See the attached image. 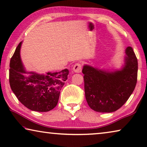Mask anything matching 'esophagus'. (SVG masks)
<instances>
[{
  "instance_id": "esophagus-1",
  "label": "esophagus",
  "mask_w": 147,
  "mask_h": 147,
  "mask_svg": "<svg viewBox=\"0 0 147 147\" xmlns=\"http://www.w3.org/2000/svg\"><path fill=\"white\" fill-rule=\"evenodd\" d=\"M73 70L74 73H81V71H82V65H81V64L79 63H76V64L74 65Z\"/></svg>"
}]
</instances>
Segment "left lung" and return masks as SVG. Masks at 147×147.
<instances>
[{
  "label": "left lung",
  "mask_w": 147,
  "mask_h": 147,
  "mask_svg": "<svg viewBox=\"0 0 147 147\" xmlns=\"http://www.w3.org/2000/svg\"><path fill=\"white\" fill-rule=\"evenodd\" d=\"M125 53L124 64L120 69L109 71L83 66L85 97L93 110L113 112L132 94L137 80V59L131 47H127Z\"/></svg>",
  "instance_id": "left-lung-1"
}]
</instances>
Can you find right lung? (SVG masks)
I'll list each match as a JSON object with an SVG mask.
<instances>
[{
    "instance_id": "1",
    "label": "right lung",
    "mask_w": 147,
    "mask_h": 147,
    "mask_svg": "<svg viewBox=\"0 0 147 147\" xmlns=\"http://www.w3.org/2000/svg\"><path fill=\"white\" fill-rule=\"evenodd\" d=\"M22 41L17 46L10 59L9 82L18 99L32 111L45 112L57 104L60 92L69 74V70L45 74L28 72L20 57Z\"/></svg>"
}]
</instances>
